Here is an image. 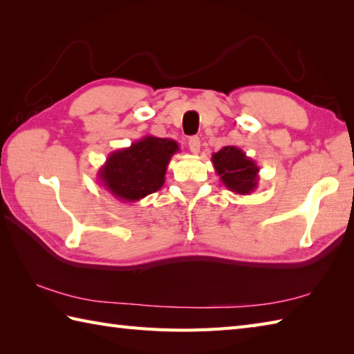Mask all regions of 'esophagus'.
<instances>
[{"label":"esophagus","mask_w":354,"mask_h":354,"mask_svg":"<svg viewBox=\"0 0 354 354\" xmlns=\"http://www.w3.org/2000/svg\"><path fill=\"white\" fill-rule=\"evenodd\" d=\"M189 147L192 150V153H199L201 150V140L198 137H193L189 140Z\"/></svg>","instance_id":"esophagus-1"}]
</instances>
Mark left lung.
Segmentation results:
<instances>
[{
  "instance_id": "obj_1",
  "label": "left lung",
  "mask_w": 354,
  "mask_h": 354,
  "mask_svg": "<svg viewBox=\"0 0 354 354\" xmlns=\"http://www.w3.org/2000/svg\"><path fill=\"white\" fill-rule=\"evenodd\" d=\"M212 162L221 176L222 184L232 193L250 194L259 184V165L246 156L242 149L236 146H225L219 152L213 153Z\"/></svg>"
}]
</instances>
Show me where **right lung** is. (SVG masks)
Segmentation results:
<instances>
[{
  "mask_svg": "<svg viewBox=\"0 0 354 354\" xmlns=\"http://www.w3.org/2000/svg\"><path fill=\"white\" fill-rule=\"evenodd\" d=\"M178 150L175 140L146 135L129 147L109 153L97 176L114 198L137 202L164 185L167 165Z\"/></svg>",
  "mask_w": 354,
  "mask_h": 354,
  "instance_id": "1",
  "label": "right lung"
}]
</instances>
